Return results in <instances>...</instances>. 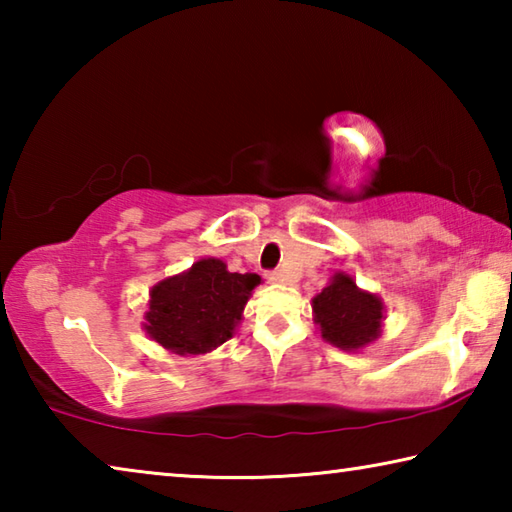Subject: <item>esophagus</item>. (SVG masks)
Segmentation results:
<instances>
[{
  "instance_id": "34e87169",
  "label": "esophagus",
  "mask_w": 512,
  "mask_h": 512,
  "mask_svg": "<svg viewBox=\"0 0 512 512\" xmlns=\"http://www.w3.org/2000/svg\"><path fill=\"white\" fill-rule=\"evenodd\" d=\"M266 280L268 282H284V273L277 271V268H275V271H268L266 273Z\"/></svg>"
}]
</instances>
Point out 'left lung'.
Instances as JSON below:
<instances>
[{"label": "left lung", "mask_w": 512, "mask_h": 512, "mask_svg": "<svg viewBox=\"0 0 512 512\" xmlns=\"http://www.w3.org/2000/svg\"><path fill=\"white\" fill-rule=\"evenodd\" d=\"M381 300L357 289L350 275H334L314 298L316 323L323 339L341 350H359L375 341L381 329Z\"/></svg>", "instance_id": "left-lung-1"}]
</instances>
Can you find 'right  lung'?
Wrapping results in <instances>:
<instances>
[{
  "label": "right lung",
  "mask_w": 512,
  "mask_h": 512,
  "mask_svg": "<svg viewBox=\"0 0 512 512\" xmlns=\"http://www.w3.org/2000/svg\"><path fill=\"white\" fill-rule=\"evenodd\" d=\"M259 282L257 273H230L221 259H201L153 287L144 329L176 354L210 352L235 332Z\"/></svg>",
  "instance_id": "add662e5"
}]
</instances>
